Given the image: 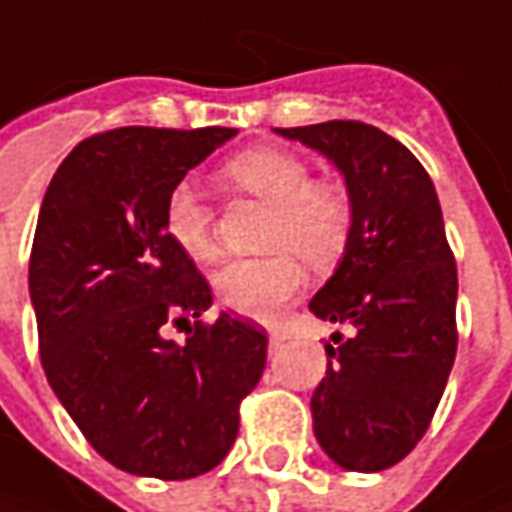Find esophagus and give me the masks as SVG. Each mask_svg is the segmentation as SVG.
I'll use <instances>...</instances> for the list:
<instances>
[{
    "label": "esophagus",
    "mask_w": 512,
    "mask_h": 512,
    "mask_svg": "<svg viewBox=\"0 0 512 512\" xmlns=\"http://www.w3.org/2000/svg\"><path fill=\"white\" fill-rule=\"evenodd\" d=\"M267 339H270V353H276V350L282 347V342H285V336H282L279 330H270V336H267Z\"/></svg>",
    "instance_id": "esophagus-1"
}]
</instances>
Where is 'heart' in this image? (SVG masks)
I'll return each instance as SVG.
<instances>
[{"label":"heart","mask_w":512,"mask_h":512,"mask_svg":"<svg viewBox=\"0 0 512 512\" xmlns=\"http://www.w3.org/2000/svg\"><path fill=\"white\" fill-rule=\"evenodd\" d=\"M227 185L270 205L262 259H233L213 276L219 302L247 319H273L305 285V267L327 270L350 239L353 210L342 187L310 179L305 159L282 148H247L225 165ZM170 242L193 262L216 256L213 213L196 187L179 182L165 199Z\"/></svg>","instance_id":"1"}]
</instances>
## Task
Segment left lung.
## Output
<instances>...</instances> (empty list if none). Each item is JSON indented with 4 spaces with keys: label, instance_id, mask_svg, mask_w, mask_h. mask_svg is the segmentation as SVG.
<instances>
[{
    "label": "left lung",
    "instance_id": "1",
    "mask_svg": "<svg viewBox=\"0 0 512 512\" xmlns=\"http://www.w3.org/2000/svg\"><path fill=\"white\" fill-rule=\"evenodd\" d=\"M327 156L353 210L344 256L310 313L333 333L322 384L313 390V433L344 470L379 473L419 444L456 359L459 276L444 236L436 187L422 162L364 122L276 128Z\"/></svg>",
    "mask_w": 512,
    "mask_h": 512
}]
</instances>
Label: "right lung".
Returning a JSON list of instances; mask_svg holds the SVG:
<instances>
[{
	"label": "right lung",
	"mask_w": 512,
	"mask_h": 512,
	"mask_svg": "<svg viewBox=\"0 0 512 512\" xmlns=\"http://www.w3.org/2000/svg\"><path fill=\"white\" fill-rule=\"evenodd\" d=\"M239 130L119 128L70 150L42 199L30 302L56 399L113 467L193 479L227 456L259 384L267 336L219 313L165 230V199ZM185 324V345L164 336Z\"/></svg>",
	"instance_id": "right-lung-1"
}]
</instances>
